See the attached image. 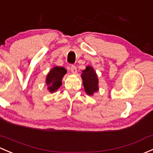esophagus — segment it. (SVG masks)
<instances>
[{
    "instance_id": "1",
    "label": "esophagus",
    "mask_w": 153,
    "mask_h": 153,
    "mask_svg": "<svg viewBox=\"0 0 153 153\" xmlns=\"http://www.w3.org/2000/svg\"><path fill=\"white\" fill-rule=\"evenodd\" d=\"M70 70L72 73L74 74H76L77 73V67L74 65H71L70 66Z\"/></svg>"
}]
</instances>
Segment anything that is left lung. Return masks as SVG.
<instances>
[{
    "mask_svg": "<svg viewBox=\"0 0 153 153\" xmlns=\"http://www.w3.org/2000/svg\"><path fill=\"white\" fill-rule=\"evenodd\" d=\"M81 78L83 80V87L88 95H93L99 89L98 87L97 75L91 66H87L84 70L82 71Z\"/></svg>",
    "mask_w": 153,
    "mask_h": 153,
    "instance_id": "8db88e82",
    "label": "left lung"
}]
</instances>
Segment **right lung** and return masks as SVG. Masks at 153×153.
Here are the masks:
<instances>
[{"mask_svg": "<svg viewBox=\"0 0 153 153\" xmlns=\"http://www.w3.org/2000/svg\"><path fill=\"white\" fill-rule=\"evenodd\" d=\"M67 73V70L62 67H54L48 72L46 77V84L48 86V90L51 93H53L57 91L62 84V78Z\"/></svg>", "mask_w": 153, "mask_h": 153, "instance_id": "add662e5", "label": "right lung"}]
</instances>
